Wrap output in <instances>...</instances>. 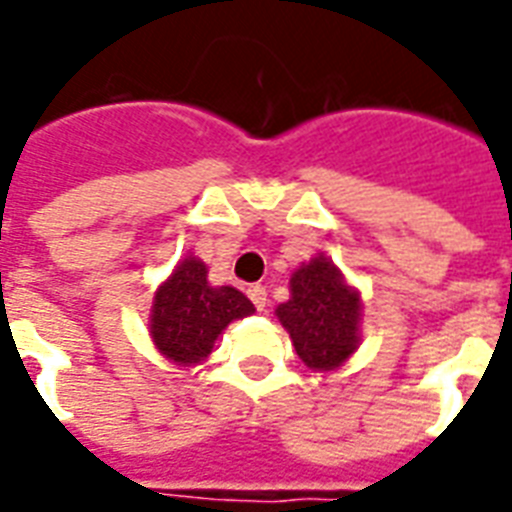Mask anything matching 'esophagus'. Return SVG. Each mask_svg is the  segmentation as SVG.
Instances as JSON below:
<instances>
[{
	"instance_id": "34e87169",
	"label": "esophagus",
	"mask_w": 512,
	"mask_h": 512,
	"mask_svg": "<svg viewBox=\"0 0 512 512\" xmlns=\"http://www.w3.org/2000/svg\"><path fill=\"white\" fill-rule=\"evenodd\" d=\"M249 300L255 303L257 311H265V303H268V292H265L263 284H252V287L247 289Z\"/></svg>"
}]
</instances>
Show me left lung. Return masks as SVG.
<instances>
[{"label":"left lung","mask_w":512,"mask_h":512,"mask_svg":"<svg viewBox=\"0 0 512 512\" xmlns=\"http://www.w3.org/2000/svg\"><path fill=\"white\" fill-rule=\"evenodd\" d=\"M297 356L316 372L337 369L358 348L361 295L348 287L324 255L303 263L289 279V300L276 308Z\"/></svg>","instance_id":"1"}]
</instances>
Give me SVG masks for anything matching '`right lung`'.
I'll return each instance as SVG.
<instances>
[{"instance_id":"1","label":"right lung","mask_w":512,"mask_h":512,"mask_svg":"<svg viewBox=\"0 0 512 512\" xmlns=\"http://www.w3.org/2000/svg\"><path fill=\"white\" fill-rule=\"evenodd\" d=\"M255 305L233 287H212L207 265L188 255L156 289L151 305V337L164 358L177 366L201 364L215 340L236 319L252 316Z\"/></svg>"}]
</instances>
